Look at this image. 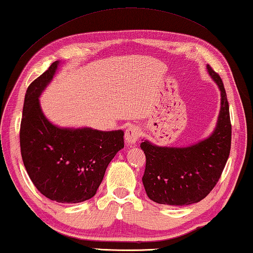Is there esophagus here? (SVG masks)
Returning <instances> with one entry per match:
<instances>
[{
	"mask_svg": "<svg viewBox=\"0 0 253 253\" xmlns=\"http://www.w3.org/2000/svg\"><path fill=\"white\" fill-rule=\"evenodd\" d=\"M140 136V129L137 126H129L125 132V143L128 146L134 145Z\"/></svg>",
	"mask_w": 253,
	"mask_h": 253,
	"instance_id": "1",
	"label": "esophagus"
}]
</instances>
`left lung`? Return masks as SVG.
I'll return each mask as SVG.
<instances>
[{"label":"left lung","mask_w":253,"mask_h":253,"mask_svg":"<svg viewBox=\"0 0 253 253\" xmlns=\"http://www.w3.org/2000/svg\"><path fill=\"white\" fill-rule=\"evenodd\" d=\"M219 87L221 107L211 135L184 147L158 146L143 139L146 156L143 184L149 199L158 204L183 207L198 203L213 190L228 161L231 148L229 102L219 75L207 66Z\"/></svg>","instance_id":"8db88e82"}]
</instances>
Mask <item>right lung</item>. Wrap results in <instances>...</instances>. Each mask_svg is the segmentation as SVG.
<instances>
[{"label": "right lung", "mask_w": 253, "mask_h": 253, "mask_svg": "<svg viewBox=\"0 0 253 253\" xmlns=\"http://www.w3.org/2000/svg\"><path fill=\"white\" fill-rule=\"evenodd\" d=\"M60 65L54 61L29 85L21 122V154L41 194L59 203H80L96 194L107 166L124 148V131L60 127L45 117L40 96Z\"/></svg>", "instance_id": "1"}]
</instances>
